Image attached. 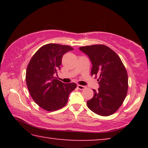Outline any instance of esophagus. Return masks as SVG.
<instances>
[{"label":"esophagus","mask_w":148,"mask_h":148,"mask_svg":"<svg viewBox=\"0 0 148 148\" xmlns=\"http://www.w3.org/2000/svg\"><path fill=\"white\" fill-rule=\"evenodd\" d=\"M77 88H78V89H80V90H84V89H85L86 88V86H81V85H77Z\"/></svg>","instance_id":"1"}]
</instances>
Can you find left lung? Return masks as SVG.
Here are the masks:
<instances>
[{"mask_svg":"<svg viewBox=\"0 0 148 148\" xmlns=\"http://www.w3.org/2000/svg\"><path fill=\"white\" fill-rule=\"evenodd\" d=\"M92 63L91 76L98 75L99 88L87 102V107L102 116L114 114L121 106L128 90V75L121 59L104 45L80 47Z\"/></svg>","mask_w":148,"mask_h":148,"instance_id":"1","label":"left lung"}]
</instances>
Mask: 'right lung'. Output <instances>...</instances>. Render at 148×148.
Listing matches in <instances>:
<instances>
[{"label": "right lung", "instance_id": "add662e5", "mask_svg": "<svg viewBox=\"0 0 148 148\" xmlns=\"http://www.w3.org/2000/svg\"><path fill=\"white\" fill-rule=\"evenodd\" d=\"M73 50L66 45L48 44L42 46L29 62L26 83L34 101L47 111L64 107L71 92L77 87L75 83L64 84L54 77L61 69L62 56Z\"/></svg>", "mask_w": 148, "mask_h": 148}]
</instances>
